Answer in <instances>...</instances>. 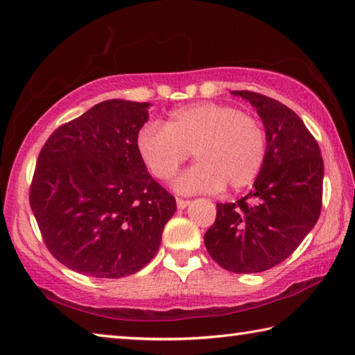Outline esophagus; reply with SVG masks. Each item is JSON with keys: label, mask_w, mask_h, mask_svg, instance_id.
I'll return each instance as SVG.
<instances>
[{"label": "esophagus", "mask_w": 355, "mask_h": 355, "mask_svg": "<svg viewBox=\"0 0 355 355\" xmlns=\"http://www.w3.org/2000/svg\"><path fill=\"white\" fill-rule=\"evenodd\" d=\"M189 205V200H184V199H177V207L180 209H183Z\"/></svg>", "instance_id": "34e87169"}]
</instances>
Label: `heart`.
Wrapping results in <instances>:
<instances>
[{
  "mask_svg": "<svg viewBox=\"0 0 355 355\" xmlns=\"http://www.w3.org/2000/svg\"><path fill=\"white\" fill-rule=\"evenodd\" d=\"M142 163L155 178L169 182L191 152L199 161L177 180L183 194L249 186L268 156L263 125L232 105L197 103L171 112L166 125L147 122L136 135Z\"/></svg>",
  "mask_w": 355,
  "mask_h": 355,
  "instance_id": "heart-1",
  "label": "heart"
}]
</instances>
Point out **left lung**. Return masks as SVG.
Instances as JSON below:
<instances>
[{"mask_svg": "<svg viewBox=\"0 0 355 355\" xmlns=\"http://www.w3.org/2000/svg\"><path fill=\"white\" fill-rule=\"evenodd\" d=\"M261 117L268 156L248 196L216 203L205 248L227 271H268L286 260L315 227L322 207L324 163L320 146L290 107L266 95L233 91Z\"/></svg>", "mask_w": 355, "mask_h": 355, "instance_id": "left-lung-1", "label": "left lung"}]
</instances>
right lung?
<instances>
[{
  "instance_id": "1",
  "label": "right lung",
  "mask_w": 355,
  "mask_h": 355,
  "mask_svg": "<svg viewBox=\"0 0 355 355\" xmlns=\"http://www.w3.org/2000/svg\"><path fill=\"white\" fill-rule=\"evenodd\" d=\"M147 107L101 101L53 131L40 150L29 205L46 249L71 271L125 277L158 252L177 203L137 153Z\"/></svg>"
}]
</instances>
